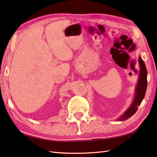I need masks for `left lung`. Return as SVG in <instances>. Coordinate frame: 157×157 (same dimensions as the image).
Returning <instances> with one entry per match:
<instances>
[{
  "mask_svg": "<svg viewBox=\"0 0 157 157\" xmlns=\"http://www.w3.org/2000/svg\"><path fill=\"white\" fill-rule=\"evenodd\" d=\"M139 63L140 66V74L139 82H138V84L136 88L135 98L134 101H133L131 107L127 110L126 112L124 113L123 116H121L119 119H118L119 121H125L134 115V114L136 112L138 107L140 105V103H141L143 98L145 97L147 84V71L145 63L141 59V57H139Z\"/></svg>",
  "mask_w": 157,
  "mask_h": 157,
  "instance_id": "obj_1",
  "label": "left lung"
}]
</instances>
